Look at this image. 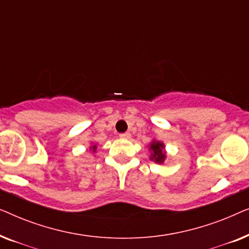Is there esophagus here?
I'll return each instance as SVG.
<instances>
[{"mask_svg": "<svg viewBox=\"0 0 249 249\" xmlns=\"http://www.w3.org/2000/svg\"><path fill=\"white\" fill-rule=\"evenodd\" d=\"M131 137L130 132H124V134H120V138L122 139H129Z\"/></svg>", "mask_w": 249, "mask_h": 249, "instance_id": "esophagus-1", "label": "esophagus"}]
</instances>
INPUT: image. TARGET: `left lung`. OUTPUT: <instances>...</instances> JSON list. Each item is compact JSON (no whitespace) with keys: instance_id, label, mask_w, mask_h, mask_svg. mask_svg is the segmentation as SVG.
<instances>
[{"instance_id":"left-lung-1","label":"left lung","mask_w":249,"mask_h":249,"mask_svg":"<svg viewBox=\"0 0 249 249\" xmlns=\"http://www.w3.org/2000/svg\"><path fill=\"white\" fill-rule=\"evenodd\" d=\"M149 151H151V159L152 161H154L159 164H162L164 162L166 158L165 151H164V144L162 142L159 141H153L149 144Z\"/></svg>"}]
</instances>
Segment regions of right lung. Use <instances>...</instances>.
Instances as JSON below:
<instances>
[{
  "label": "right lung",
  "mask_w": 249,
  "mask_h": 249,
  "mask_svg": "<svg viewBox=\"0 0 249 249\" xmlns=\"http://www.w3.org/2000/svg\"><path fill=\"white\" fill-rule=\"evenodd\" d=\"M90 149H91V151H93V152H95V151H96V145H91V147H90Z\"/></svg>",
  "instance_id": "obj_1"
}]
</instances>
